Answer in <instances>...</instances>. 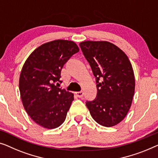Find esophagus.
<instances>
[{"mask_svg": "<svg viewBox=\"0 0 158 158\" xmlns=\"http://www.w3.org/2000/svg\"><path fill=\"white\" fill-rule=\"evenodd\" d=\"M76 95L78 97H79V98H81V97H82L84 96V92H76Z\"/></svg>", "mask_w": 158, "mask_h": 158, "instance_id": "esophagus-1", "label": "esophagus"}]
</instances>
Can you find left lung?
<instances>
[{
  "label": "left lung",
  "instance_id": "obj_1",
  "mask_svg": "<svg viewBox=\"0 0 158 158\" xmlns=\"http://www.w3.org/2000/svg\"><path fill=\"white\" fill-rule=\"evenodd\" d=\"M79 46L97 82L96 99L86 105L100 125H116L127 114L134 96L132 64L123 50L109 41H86Z\"/></svg>",
  "mask_w": 158,
  "mask_h": 158
}]
</instances>
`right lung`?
Wrapping results in <instances>:
<instances>
[{"label":"right lung","mask_w":158,"mask_h":158,"mask_svg":"<svg viewBox=\"0 0 158 158\" xmlns=\"http://www.w3.org/2000/svg\"><path fill=\"white\" fill-rule=\"evenodd\" d=\"M79 51L74 41L54 40L35 48L23 64L19 78L22 103L31 118L44 128H56L65 120L74 94L55 83L61 82L64 64Z\"/></svg>","instance_id":"add662e5"}]
</instances>
